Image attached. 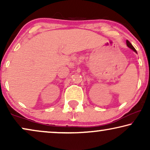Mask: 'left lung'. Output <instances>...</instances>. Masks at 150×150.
<instances>
[{
  "label": "left lung",
  "mask_w": 150,
  "mask_h": 150,
  "mask_svg": "<svg viewBox=\"0 0 150 150\" xmlns=\"http://www.w3.org/2000/svg\"><path fill=\"white\" fill-rule=\"evenodd\" d=\"M126 44H127V46H128L129 47V48H131V49H132V50L133 51H134V52H137V50H135V48H134V47H133V46H132V45L130 44V42H129V41H128V40H126Z\"/></svg>",
  "instance_id": "obj_1"
}]
</instances>
